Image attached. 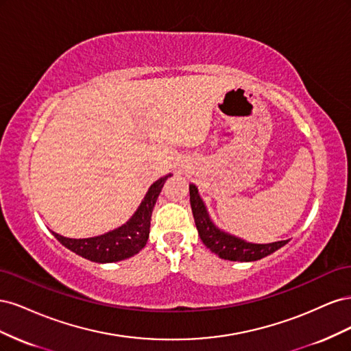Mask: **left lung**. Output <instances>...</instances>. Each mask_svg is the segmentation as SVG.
Wrapping results in <instances>:
<instances>
[{
	"mask_svg": "<svg viewBox=\"0 0 351 351\" xmlns=\"http://www.w3.org/2000/svg\"><path fill=\"white\" fill-rule=\"evenodd\" d=\"M190 190V206H192L195 224L199 232L200 240L204 241L205 246L212 252L218 254L221 259L226 261H237V262H253L259 261L275 250L281 249L289 240L274 241V243H249L240 237L230 234V232L218 228L212 222L206 206L202 200L197 187L195 184H189Z\"/></svg>",
	"mask_w": 351,
	"mask_h": 351,
	"instance_id": "8db88e82",
	"label": "left lung"
}]
</instances>
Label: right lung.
<instances>
[{"label": "right lung", "instance_id": "1", "mask_svg": "<svg viewBox=\"0 0 351 351\" xmlns=\"http://www.w3.org/2000/svg\"><path fill=\"white\" fill-rule=\"evenodd\" d=\"M168 177H171V174L158 178L147 189L139 208L136 209L130 219L119 228L88 239H69L57 234L54 231L51 232L62 246L92 262L111 263L132 258L146 246V241L149 239L152 210Z\"/></svg>", "mask_w": 351, "mask_h": 351}]
</instances>
